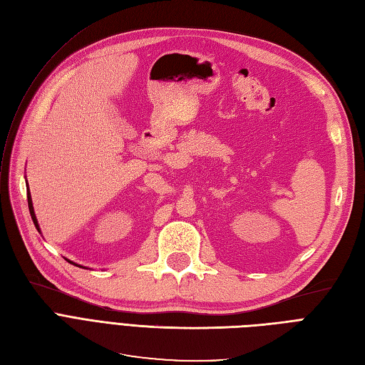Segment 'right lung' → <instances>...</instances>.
Listing matches in <instances>:
<instances>
[{
    "label": "right lung",
    "mask_w": 365,
    "mask_h": 365,
    "mask_svg": "<svg viewBox=\"0 0 365 365\" xmlns=\"http://www.w3.org/2000/svg\"><path fill=\"white\" fill-rule=\"evenodd\" d=\"M27 201H29V210H30V216H31V219H33V224H35V227H36V230L39 231L41 233V228H39V224H38V219H36V215H35V208H33V202H31V195H30V190H29V182H27ZM68 260V259H67ZM68 263H71V264H74V267H79V268H83V269H88L86 267H82V264H77V263H74V262H71V260H68Z\"/></svg>",
    "instance_id": "obj_1"
}]
</instances>
